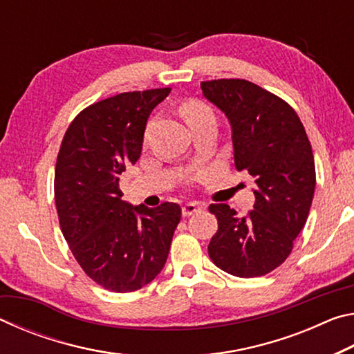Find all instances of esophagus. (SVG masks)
I'll use <instances>...</instances> for the list:
<instances>
[{"instance_id":"obj_1","label":"esophagus","mask_w":354,"mask_h":354,"mask_svg":"<svg viewBox=\"0 0 354 354\" xmlns=\"http://www.w3.org/2000/svg\"><path fill=\"white\" fill-rule=\"evenodd\" d=\"M201 207L203 206L200 205V203H194V201L185 203V205L183 206V215H184V217H190V215H194L195 212H198Z\"/></svg>"}]
</instances>
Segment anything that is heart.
Here are the masks:
<instances>
[{
    "label": "heart",
    "mask_w": 354,
    "mask_h": 354,
    "mask_svg": "<svg viewBox=\"0 0 354 354\" xmlns=\"http://www.w3.org/2000/svg\"><path fill=\"white\" fill-rule=\"evenodd\" d=\"M185 122H187L190 127L195 124L196 122H201V120L206 118H215L214 111L205 103H200V101H189L187 104L183 107Z\"/></svg>",
    "instance_id": "b5f03b06"
}]
</instances>
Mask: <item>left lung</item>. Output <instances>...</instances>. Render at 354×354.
<instances>
[{
    "label": "left lung",
    "instance_id": "8db88e82",
    "mask_svg": "<svg viewBox=\"0 0 354 354\" xmlns=\"http://www.w3.org/2000/svg\"><path fill=\"white\" fill-rule=\"evenodd\" d=\"M201 91L230 118L237 170L254 178V209L237 217L211 205L218 230L207 251L221 270L263 277L283 263L306 223L315 190V164L306 131L283 98L245 80L203 81Z\"/></svg>",
    "mask_w": 354,
    "mask_h": 354
}]
</instances>
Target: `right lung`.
Wrapping results in <instances>:
<instances>
[{
	"instance_id": "1",
	"label": "right lung",
	"mask_w": 354,
	"mask_h": 354,
	"mask_svg": "<svg viewBox=\"0 0 354 354\" xmlns=\"http://www.w3.org/2000/svg\"><path fill=\"white\" fill-rule=\"evenodd\" d=\"M170 91L124 92L87 106L59 149L55 200L62 234L84 273L111 292L139 290L158 277L181 220L176 203L131 206L118 185L140 158L149 113Z\"/></svg>"
}]
</instances>
